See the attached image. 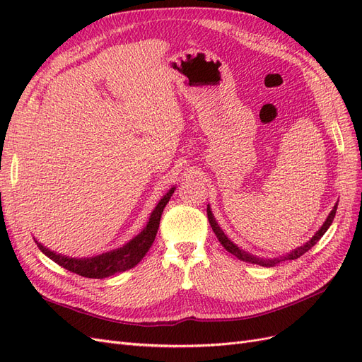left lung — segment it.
<instances>
[{
  "instance_id": "8db88e82",
  "label": "left lung",
  "mask_w": 362,
  "mask_h": 362,
  "mask_svg": "<svg viewBox=\"0 0 362 362\" xmlns=\"http://www.w3.org/2000/svg\"><path fill=\"white\" fill-rule=\"evenodd\" d=\"M337 206H338V204L334 206V209L331 211V214L328 215V218H326L323 226L319 228V231L316 233V235H314L305 245H302V247H298L296 250L290 251V252L286 254V255H279V257H274V259H260V257H257V255H252V254H250V252H247V251L240 250V248L238 247V245L233 243V242L224 235V231L221 230V227L218 226L216 219H215V216H214V214H212V211H211V207H209V204H207V218H209V223H211V227H212L214 233L216 235L218 240L221 242V245H223V247H224L228 252H231L233 255H235V257H238V259L242 260V262H248V263H255V264H260V266L271 267V266H275V264L281 263V262H286V260H296V259L300 257V255H304L308 250H311V248L314 247V245H316V243L320 240V238L325 235L326 230H328L329 226L332 224L335 212H337Z\"/></svg>"
}]
</instances>
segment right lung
<instances>
[{
    "label": "right lung",
    "mask_w": 362,
    "mask_h": 362,
    "mask_svg": "<svg viewBox=\"0 0 362 362\" xmlns=\"http://www.w3.org/2000/svg\"><path fill=\"white\" fill-rule=\"evenodd\" d=\"M176 188H171L164 197L160 198L159 203L151 212L147 226L143 228L141 233L123 245L122 248L112 250L110 252H103L100 255H95V257H87V259H72L67 257V255L57 254L51 250H48L40 242L34 239V242L37 243L39 250L48 255V257L55 262L57 264H60L64 269L71 271L74 274H78L81 276L86 278H107L114 274H120L127 269H132L134 266H136L141 259L146 255V252L150 250L151 243H153L156 233L159 228V221L162 216V212H164V207L170 202V198Z\"/></svg>",
    "instance_id": "right-lung-1"
}]
</instances>
